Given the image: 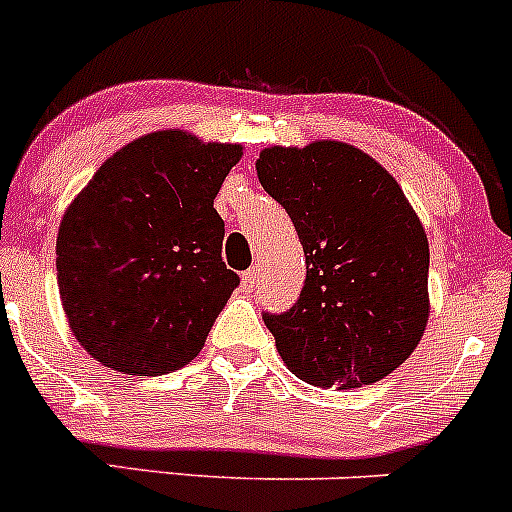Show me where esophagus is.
Wrapping results in <instances>:
<instances>
[{
	"label": "esophagus",
	"mask_w": 512,
	"mask_h": 512,
	"mask_svg": "<svg viewBox=\"0 0 512 512\" xmlns=\"http://www.w3.org/2000/svg\"><path fill=\"white\" fill-rule=\"evenodd\" d=\"M256 284H259V274H256V269L246 271V274L241 276L243 291H253V289H256Z\"/></svg>",
	"instance_id": "34e87169"
}]
</instances>
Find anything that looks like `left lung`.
<instances>
[{
  "label": "left lung",
  "mask_w": 512,
  "mask_h": 512,
  "mask_svg": "<svg viewBox=\"0 0 512 512\" xmlns=\"http://www.w3.org/2000/svg\"><path fill=\"white\" fill-rule=\"evenodd\" d=\"M256 173L294 221L306 256L299 301L264 316L289 372L339 389L392 374L430 319V243L405 191L342 140L271 145Z\"/></svg>",
  "instance_id": "left-lung-1"
}]
</instances>
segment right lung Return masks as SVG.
<instances>
[{
	"label": "right lung",
	"mask_w": 512,
	"mask_h": 512,
	"mask_svg": "<svg viewBox=\"0 0 512 512\" xmlns=\"http://www.w3.org/2000/svg\"><path fill=\"white\" fill-rule=\"evenodd\" d=\"M243 145L155 130L115 150L72 198L57 284L80 347L105 367L158 377L186 367L238 286L221 259L213 198Z\"/></svg>",
	"instance_id": "right-lung-1"
}]
</instances>
